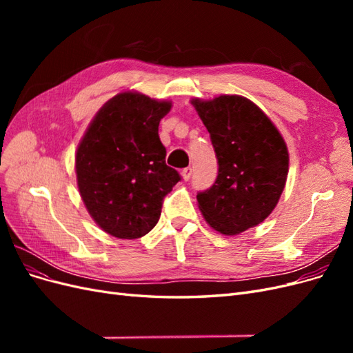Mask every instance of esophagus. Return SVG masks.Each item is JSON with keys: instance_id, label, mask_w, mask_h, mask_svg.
Returning <instances> with one entry per match:
<instances>
[{"instance_id": "1", "label": "esophagus", "mask_w": 353, "mask_h": 353, "mask_svg": "<svg viewBox=\"0 0 353 353\" xmlns=\"http://www.w3.org/2000/svg\"><path fill=\"white\" fill-rule=\"evenodd\" d=\"M181 175H183L184 181H188L191 178V175H193V169H191V168H184L183 170H181Z\"/></svg>"}]
</instances>
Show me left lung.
Instances as JSON below:
<instances>
[{
  "instance_id": "obj_1",
  "label": "left lung",
  "mask_w": 353,
  "mask_h": 353,
  "mask_svg": "<svg viewBox=\"0 0 353 353\" xmlns=\"http://www.w3.org/2000/svg\"><path fill=\"white\" fill-rule=\"evenodd\" d=\"M208 128L218 159L213 185L197 193L212 228L234 236L268 218L285 185L288 152L258 105L240 95L191 101Z\"/></svg>"
}]
</instances>
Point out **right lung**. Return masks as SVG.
Listing matches in <instances>:
<instances>
[{
  "mask_svg": "<svg viewBox=\"0 0 353 353\" xmlns=\"http://www.w3.org/2000/svg\"><path fill=\"white\" fill-rule=\"evenodd\" d=\"M169 101L122 92L105 103L77 152L81 197L99 227L117 239H140L160 218L165 197L181 181L166 165L159 138Z\"/></svg>",
  "mask_w": 353,
  "mask_h": 353,
  "instance_id": "right-lung-1",
  "label": "right lung"
}]
</instances>
